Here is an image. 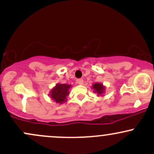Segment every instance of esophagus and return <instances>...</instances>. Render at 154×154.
I'll use <instances>...</instances> for the list:
<instances>
[{"label": "esophagus", "instance_id": "1", "mask_svg": "<svg viewBox=\"0 0 154 154\" xmlns=\"http://www.w3.org/2000/svg\"><path fill=\"white\" fill-rule=\"evenodd\" d=\"M77 83L78 85H82L83 84V79H78L77 80Z\"/></svg>", "mask_w": 154, "mask_h": 154}]
</instances>
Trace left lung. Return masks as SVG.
<instances>
[{"mask_svg": "<svg viewBox=\"0 0 154 154\" xmlns=\"http://www.w3.org/2000/svg\"><path fill=\"white\" fill-rule=\"evenodd\" d=\"M92 88L93 89V92L98 94V96H99V95H103V93H105L106 87L102 84V83L95 82L93 85Z\"/></svg>", "mask_w": 154, "mask_h": 154, "instance_id": "obj_1", "label": "left lung"}]
</instances>
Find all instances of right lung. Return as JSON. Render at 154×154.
Segmentation results:
<instances>
[{
  "mask_svg": "<svg viewBox=\"0 0 154 154\" xmlns=\"http://www.w3.org/2000/svg\"><path fill=\"white\" fill-rule=\"evenodd\" d=\"M71 88V85L57 83L56 86L51 89L49 95L56 103L62 104L67 100L66 97L69 94V89Z\"/></svg>",
  "mask_w": 154,
  "mask_h": 154,
  "instance_id": "add662e5",
  "label": "right lung"
}]
</instances>
